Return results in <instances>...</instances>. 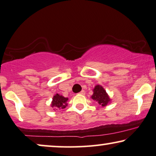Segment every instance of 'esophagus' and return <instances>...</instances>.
Masks as SVG:
<instances>
[{
    "instance_id": "1",
    "label": "esophagus",
    "mask_w": 156,
    "mask_h": 156,
    "mask_svg": "<svg viewBox=\"0 0 156 156\" xmlns=\"http://www.w3.org/2000/svg\"><path fill=\"white\" fill-rule=\"evenodd\" d=\"M78 94H80V95H84V94H85V90H81L79 93H78Z\"/></svg>"
}]
</instances>
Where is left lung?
I'll use <instances>...</instances> for the list:
<instances>
[{
  "label": "left lung",
  "instance_id": "1",
  "mask_svg": "<svg viewBox=\"0 0 156 156\" xmlns=\"http://www.w3.org/2000/svg\"><path fill=\"white\" fill-rule=\"evenodd\" d=\"M91 98L94 101H97L102 106L107 105L108 103L111 101V99L109 98L108 95L105 92L104 88L102 86H99V85H97L94 89H93V94Z\"/></svg>",
  "mask_w": 156,
  "mask_h": 156
}]
</instances>
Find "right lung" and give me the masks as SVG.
<instances>
[{"label": "right lung", "mask_w": 156, "mask_h": 156, "mask_svg": "<svg viewBox=\"0 0 156 156\" xmlns=\"http://www.w3.org/2000/svg\"><path fill=\"white\" fill-rule=\"evenodd\" d=\"M67 101H68V98L62 96V95L56 94L53 96L51 106L53 108H55H55L63 109L67 106L68 103H66L67 102Z\"/></svg>", "instance_id": "add662e5"}]
</instances>
